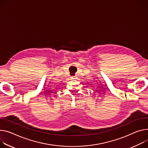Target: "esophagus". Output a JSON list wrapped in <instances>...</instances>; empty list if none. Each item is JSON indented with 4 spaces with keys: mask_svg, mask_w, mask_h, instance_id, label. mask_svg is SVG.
<instances>
[{
    "mask_svg": "<svg viewBox=\"0 0 148 148\" xmlns=\"http://www.w3.org/2000/svg\"><path fill=\"white\" fill-rule=\"evenodd\" d=\"M77 77L76 75H74V76H72V77H71V79H73V80L77 79Z\"/></svg>",
    "mask_w": 148,
    "mask_h": 148,
    "instance_id": "1",
    "label": "esophagus"
}]
</instances>
